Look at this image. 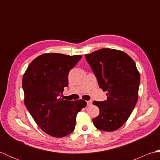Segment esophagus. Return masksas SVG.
<instances>
[{
    "label": "esophagus",
    "instance_id": "esophagus-1",
    "mask_svg": "<svg viewBox=\"0 0 160 160\" xmlns=\"http://www.w3.org/2000/svg\"><path fill=\"white\" fill-rule=\"evenodd\" d=\"M87 106H90V105L92 104V100L87 101Z\"/></svg>",
    "mask_w": 160,
    "mask_h": 160
}]
</instances>
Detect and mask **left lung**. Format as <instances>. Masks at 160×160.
Masks as SVG:
<instances>
[{
  "label": "left lung",
  "mask_w": 160,
  "mask_h": 160,
  "mask_svg": "<svg viewBox=\"0 0 160 160\" xmlns=\"http://www.w3.org/2000/svg\"><path fill=\"white\" fill-rule=\"evenodd\" d=\"M85 58L100 87L107 92V100L93 101L100 109L93 124L102 131L117 130L127 121L137 103L140 73L133 60L122 51L101 49Z\"/></svg>",
  "instance_id": "obj_1"
}]
</instances>
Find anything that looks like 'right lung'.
<instances>
[{
    "instance_id": "right-lung-1",
    "label": "right lung",
    "mask_w": 160,
    "mask_h": 160,
    "mask_svg": "<svg viewBox=\"0 0 160 160\" xmlns=\"http://www.w3.org/2000/svg\"><path fill=\"white\" fill-rule=\"evenodd\" d=\"M82 56L48 53L29 64L22 78L24 102L37 125L51 136L62 138L76 127V115L86 101L61 98L68 75Z\"/></svg>"
}]
</instances>
